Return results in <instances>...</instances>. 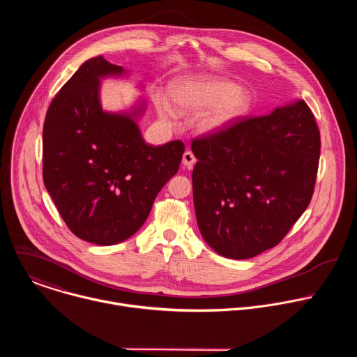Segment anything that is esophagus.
Wrapping results in <instances>:
<instances>
[{
	"label": "esophagus",
	"mask_w": 357,
	"mask_h": 357,
	"mask_svg": "<svg viewBox=\"0 0 357 357\" xmlns=\"http://www.w3.org/2000/svg\"><path fill=\"white\" fill-rule=\"evenodd\" d=\"M182 164H183L186 168H189V169L196 164V157L193 155L192 151H185V152H183Z\"/></svg>",
	"instance_id": "1"
}]
</instances>
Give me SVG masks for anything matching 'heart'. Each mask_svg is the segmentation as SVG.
<instances>
[{"label":"heart","instance_id":"heart-1","mask_svg":"<svg viewBox=\"0 0 357 357\" xmlns=\"http://www.w3.org/2000/svg\"><path fill=\"white\" fill-rule=\"evenodd\" d=\"M171 96L183 112H197L213 105L199 116L197 124L203 131H216L230 126L243 117L251 106V96L247 90L219 77L202 76L178 80L171 86ZM154 103L164 120L176 119V112L167 97L157 94Z\"/></svg>","mask_w":357,"mask_h":357}]
</instances>
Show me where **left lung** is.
Segmentation results:
<instances>
[{"mask_svg": "<svg viewBox=\"0 0 357 357\" xmlns=\"http://www.w3.org/2000/svg\"><path fill=\"white\" fill-rule=\"evenodd\" d=\"M190 148L199 230L220 256L244 260L275 247L314 195L321 134L303 100L244 116Z\"/></svg>", "mask_w": 357, "mask_h": 357, "instance_id": "left-lung-1", "label": "left lung"}]
</instances>
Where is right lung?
Instances as JSON below:
<instances>
[{"label": "right lung", "mask_w": 357, "mask_h": 357, "mask_svg": "<svg viewBox=\"0 0 357 357\" xmlns=\"http://www.w3.org/2000/svg\"><path fill=\"white\" fill-rule=\"evenodd\" d=\"M123 68L103 56L84 62L50 103L42 134V175L69 230L112 245L146 220L162 186L178 172L185 145L146 144L132 116L109 114L98 79Z\"/></svg>", "instance_id": "add662e5"}]
</instances>
